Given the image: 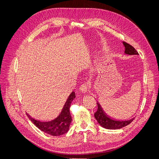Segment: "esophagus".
<instances>
[{
  "instance_id": "esophagus-1",
  "label": "esophagus",
  "mask_w": 159,
  "mask_h": 159,
  "mask_svg": "<svg viewBox=\"0 0 159 159\" xmlns=\"http://www.w3.org/2000/svg\"><path fill=\"white\" fill-rule=\"evenodd\" d=\"M89 84L88 83H84L83 84L80 88V91L82 93H87L89 89Z\"/></svg>"
}]
</instances>
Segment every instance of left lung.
I'll return each instance as SVG.
<instances>
[{
    "instance_id": "obj_1",
    "label": "left lung",
    "mask_w": 159,
    "mask_h": 159,
    "mask_svg": "<svg viewBox=\"0 0 159 159\" xmlns=\"http://www.w3.org/2000/svg\"><path fill=\"white\" fill-rule=\"evenodd\" d=\"M123 44L125 46V53L129 55H134V54H138L137 51L133 48L131 45L129 44L128 43L125 42H123ZM98 104V110L96 112L94 113V117L97 120L98 122L99 125L108 129H119L122 128L129 124H131L134 118L130 119L128 120H116L111 119L105 114L103 111L102 107L100 105L97 103Z\"/></svg>"
}]
</instances>
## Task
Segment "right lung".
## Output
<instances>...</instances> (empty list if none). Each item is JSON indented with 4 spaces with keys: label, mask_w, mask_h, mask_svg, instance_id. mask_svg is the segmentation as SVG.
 I'll use <instances>...</instances> for the list:
<instances>
[{
    "label": "right lung",
    "mask_w": 159,
    "mask_h": 159,
    "mask_svg": "<svg viewBox=\"0 0 159 159\" xmlns=\"http://www.w3.org/2000/svg\"><path fill=\"white\" fill-rule=\"evenodd\" d=\"M75 98V92H72L66 102L61 113L55 119L48 121L42 122L32 118L29 115L28 117L31 121L42 131L53 136H58L66 133L71 122V117L70 113V107L71 102ZM28 115V114H27Z\"/></svg>",
    "instance_id": "add662e5"
}]
</instances>
